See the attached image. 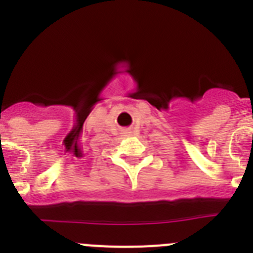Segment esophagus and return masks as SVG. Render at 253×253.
Returning <instances> with one entry per match:
<instances>
[{"instance_id": "esophagus-1", "label": "esophagus", "mask_w": 253, "mask_h": 253, "mask_svg": "<svg viewBox=\"0 0 253 253\" xmlns=\"http://www.w3.org/2000/svg\"><path fill=\"white\" fill-rule=\"evenodd\" d=\"M131 135V131L130 130H124L123 131V137H129Z\"/></svg>"}]
</instances>
